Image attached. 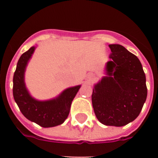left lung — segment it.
<instances>
[{
	"label": "left lung",
	"mask_w": 158,
	"mask_h": 158,
	"mask_svg": "<svg viewBox=\"0 0 158 158\" xmlns=\"http://www.w3.org/2000/svg\"><path fill=\"white\" fill-rule=\"evenodd\" d=\"M111 54L105 76L94 85L92 103L96 118L106 126L123 127L139 116L146 102V75L140 61L119 44Z\"/></svg>",
	"instance_id": "left-lung-1"
}]
</instances>
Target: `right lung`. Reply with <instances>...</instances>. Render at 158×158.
Listing matches in <instances>:
<instances>
[{
  "label": "right lung",
  "mask_w": 158,
  "mask_h": 158,
  "mask_svg": "<svg viewBox=\"0 0 158 158\" xmlns=\"http://www.w3.org/2000/svg\"><path fill=\"white\" fill-rule=\"evenodd\" d=\"M36 46L22 54L13 76V97L23 115L31 122L43 127H53L61 125L69 115L73 100L81 85L67 88L58 96L47 100H39L29 93L25 84V71L34 54Z\"/></svg>",
  "instance_id": "add662e5"
}]
</instances>
